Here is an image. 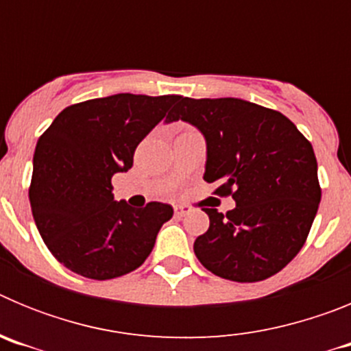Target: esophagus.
I'll use <instances>...</instances> for the list:
<instances>
[{"instance_id": "obj_1", "label": "esophagus", "mask_w": 351, "mask_h": 351, "mask_svg": "<svg viewBox=\"0 0 351 351\" xmlns=\"http://www.w3.org/2000/svg\"><path fill=\"white\" fill-rule=\"evenodd\" d=\"M173 210H176V216H179V218H182V216H186V214L190 213V209H186V207H181V206H176L173 207Z\"/></svg>"}]
</instances>
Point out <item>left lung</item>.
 Returning <instances> with one entry per match:
<instances>
[{
  "instance_id": "1",
  "label": "left lung",
  "mask_w": 351,
  "mask_h": 351,
  "mask_svg": "<svg viewBox=\"0 0 351 351\" xmlns=\"http://www.w3.org/2000/svg\"><path fill=\"white\" fill-rule=\"evenodd\" d=\"M179 119L206 138L204 181L235 200L226 214L202 207L210 223L195 241V255L225 280H267L299 253L318 210L313 145L287 116L241 98L181 96L167 123Z\"/></svg>"
}]
</instances>
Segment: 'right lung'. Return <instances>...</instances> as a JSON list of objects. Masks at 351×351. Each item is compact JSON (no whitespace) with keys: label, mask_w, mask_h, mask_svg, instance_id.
I'll list each match as a JSON object with an SVG mask.
<instances>
[{"label":"right lung","mask_w":351,"mask_h":351,"mask_svg":"<svg viewBox=\"0 0 351 351\" xmlns=\"http://www.w3.org/2000/svg\"><path fill=\"white\" fill-rule=\"evenodd\" d=\"M181 96L119 95L70 105L36 142L29 202L56 260L89 280H112L141 267L153 251L169 204L133 209L112 195L114 173Z\"/></svg>","instance_id":"1"}]
</instances>
